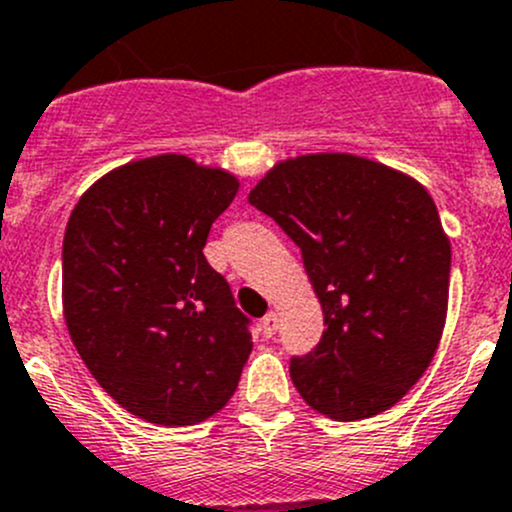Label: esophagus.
Instances as JSON below:
<instances>
[{"mask_svg": "<svg viewBox=\"0 0 512 512\" xmlns=\"http://www.w3.org/2000/svg\"><path fill=\"white\" fill-rule=\"evenodd\" d=\"M277 327H280V317H277V312H267L265 317H262V334H265V337H275Z\"/></svg>", "mask_w": 512, "mask_h": 512, "instance_id": "esophagus-1", "label": "esophagus"}]
</instances>
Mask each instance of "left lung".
Returning <instances> with one entry per match:
<instances>
[{"label":"left lung","instance_id":"1","mask_svg":"<svg viewBox=\"0 0 512 512\" xmlns=\"http://www.w3.org/2000/svg\"><path fill=\"white\" fill-rule=\"evenodd\" d=\"M302 250L324 334L289 376L334 421L391 409L441 342L451 242L421 183L376 160L317 153L277 163L247 195Z\"/></svg>","mask_w":512,"mask_h":512}]
</instances>
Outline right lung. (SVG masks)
Returning <instances> with one entry per match:
<instances>
[{
    "instance_id": "right-lung-1",
    "label": "right lung",
    "mask_w": 512,
    "mask_h": 512,
    "mask_svg": "<svg viewBox=\"0 0 512 512\" xmlns=\"http://www.w3.org/2000/svg\"><path fill=\"white\" fill-rule=\"evenodd\" d=\"M237 188L223 168L165 153L106 173L71 210L61 252L71 342L143 421L193 426L218 414L252 352L250 319L203 255Z\"/></svg>"
}]
</instances>
